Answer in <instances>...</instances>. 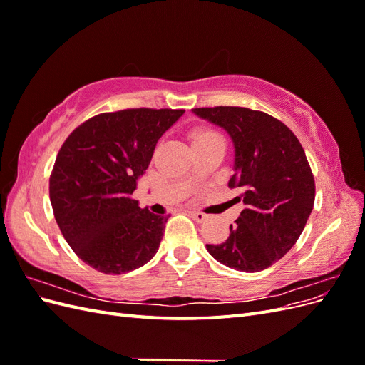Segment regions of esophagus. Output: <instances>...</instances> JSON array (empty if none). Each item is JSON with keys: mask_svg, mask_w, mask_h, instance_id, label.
<instances>
[{"mask_svg": "<svg viewBox=\"0 0 365 365\" xmlns=\"http://www.w3.org/2000/svg\"><path fill=\"white\" fill-rule=\"evenodd\" d=\"M190 215L196 220V222H200V224H202V222H205V220H207V215H204L201 212H190Z\"/></svg>", "mask_w": 365, "mask_h": 365, "instance_id": "obj_1", "label": "esophagus"}]
</instances>
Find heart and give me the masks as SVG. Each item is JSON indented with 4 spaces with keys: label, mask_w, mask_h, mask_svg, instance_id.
Wrapping results in <instances>:
<instances>
[{
    "label": "heart",
    "mask_w": 365,
    "mask_h": 365,
    "mask_svg": "<svg viewBox=\"0 0 365 365\" xmlns=\"http://www.w3.org/2000/svg\"><path fill=\"white\" fill-rule=\"evenodd\" d=\"M190 138H192L193 146H204V145H208V143H212V141L222 140V137H220L217 132H215L212 129H207V128L193 129L192 134H190Z\"/></svg>",
    "instance_id": "obj_1"
}]
</instances>
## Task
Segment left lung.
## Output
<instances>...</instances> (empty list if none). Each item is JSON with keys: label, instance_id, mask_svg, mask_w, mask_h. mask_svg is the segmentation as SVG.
Instances as JSON below:
<instances>
[{"label": "left lung", "instance_id": "obj_1", "mask_svg": "<svg viewBox=\"0 0 365 365\" xmlns=\"http://www.w3.org/2000/svg\"><path fill=\"white\" fill-rule=\"evenodd\" d=\"M192 113L222 128L233 141L228 187L240 190L235 200L244 204L228 239L207 251L231 269H267L295 245L314 208L315 182L300 141L277 118L248 108Z\"/></svg>", "mask_w": 365, "mask_h": 365}]
</instances>
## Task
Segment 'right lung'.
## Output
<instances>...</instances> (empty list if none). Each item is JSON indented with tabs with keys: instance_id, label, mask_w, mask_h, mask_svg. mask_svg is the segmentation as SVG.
Segmentation results:
<instances>
[{
	"instance_id": "right-lung-1",
	"label": "right lung",
	"mask_w": 365,
	"mask_h": 365,
	"mask_svg": "<svg viewBox=\"0 0 365 365\" xmlns=\"http://www.w3.org/2000/svg\"><path fill=\"white\" fill-rule=\"evenodd\" d=\"M182 109H125L85 121L62 145L50 201L65 240L103 274H126L155 256L169 216L132 200L157 141Z\"/></svg>"
}]
</instances>
